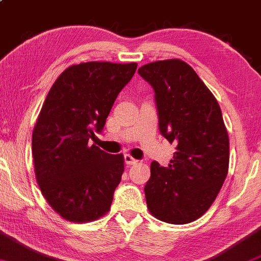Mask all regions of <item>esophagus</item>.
Returning <instances> with one entry per match:
<instances>
[{
    "mask_svg": "<svg viewBox=\"0 0 261 261\" xmlns=\"http://www.w3.org/2000/svg\"><path fill=\"white\" fill-rule=\"evenodd\" d=\"M124 161H125V164L128 165H133V164H137V159H134L133 156L130 155V154H125L124 155Z\"/></svg>",
    "mask_w": 261,
    "mask_h": 261,
    "instance_id": "esophagus-1",
    "label": "esophagus"
}]
</instances>
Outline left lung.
I'll return each instance as SVG.
<instances>
[{
	"instance_id": "8db88e82",
	"label": "left lung",
	"mask_w": 261,
	"mask_h": 261,
	"mask_svg": "<svg viewBox=\"0 0 261 261\" xmlns=\"http://www.w3.org/2000/svg\"><path fill=\"white\" fill-rule=\"evenodd\" d=\"M138 73L153 87L159 130L176 152L150 164L144 188L148 210L169 224L199 219L214 203L229 169V137L218 100L184 61H156Z\"/></svg>"
}]
</instances>
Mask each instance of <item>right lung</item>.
Wrapping results in <instances>:
<instances>
[{
    "label": "right lung",
    "instance_id": "obj_1",
    "mask_svg": "<svg viewBox=\"0 0 261 261\" xmlns=\"http://www.w3.org/2000/svg\"><path fill=\"white\" fill-rule=\"evenodd\" d=\"M137 63L82 62L64 69L49 89L32 133V158L42 195L57 214L88 223L111 209L124 172L123 154L89 145Z\"/></svg>",
    "mask_w": 261,
    "mask_h": 261
}]
</instances>
